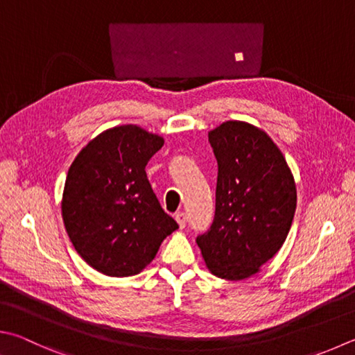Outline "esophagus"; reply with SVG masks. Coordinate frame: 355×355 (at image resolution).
I'll use <instances>...</instances> for the list:
<instances>
[{"mask_svg": "<svg viewBox=\"0 0 355 355\" xmlns=\"http://www.w3.org/2000/svg\"><path fill=\"white\" fill-rule=\"evenodd\" d=\"M175 220H177V223H178V227L183 230V228L186 227V216H184V212H182V211L177 212V214H175Z\"/></svg>", "mask_w": 355, "mask_h": 355, "instance_id": "obj_1", "label": "esophagus"}]
</instances>
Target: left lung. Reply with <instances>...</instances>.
<instances>
[{"label":"left lung","mask_w":355,"mask_h":355,"mask_svg":"<svg viewBox=\"0 0 355 355\" xmlns=\"http://www.w3.org/2000/svg\"><path fill=\"white\" fill-rule=\"evenodd\" d=\"M218 164L216 214L197 237L209 272L247 279L278 253L292 227L296 184L273 139L245 121H227L208 133Z\"/></svg>","instance_id":"obj_1"}]
</instances>
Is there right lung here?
Returning <instances> with one entry per match:
<instances>
[{
  "label": "right lung",
  "instance_id": "right-lung-1",
  "mask_svg": "<svg viewBox=\"0 0 355 355\" xmlns=\"http://www.w3.org/2000/svg\"><path fill=\"white\" fill-rule=\"evenodd\" d=\"M163 144L157 133L118 125L89 141L69 167L63 223L77 253L99 273H141L178 228L146 175V164Z\"/></svg>",
  "mask_w": 355,
  "mask_h": 355
}]
</instances>
